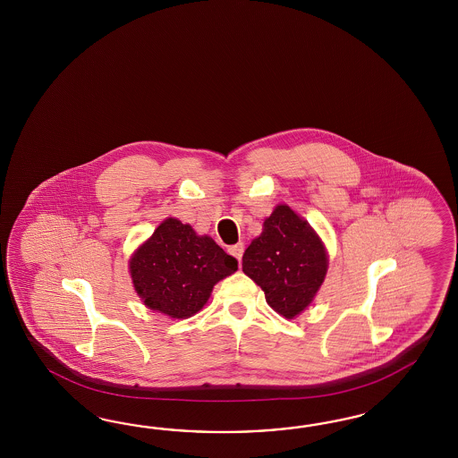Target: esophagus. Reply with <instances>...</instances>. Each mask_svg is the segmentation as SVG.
I'll return each instance as SVG.
<instances>
[{"label": "esophagus", "instance_id": "obj_1", "mask_svg": "<svg viewBox=\"0 0 458 458\" xmlns=\"http://www.w3.org/2000/svg\"><path fill=\"white\" fill-rule=\"evenodd\" d=\"M243 250H245V245L240 242V243H236L233 247H230L228 249V253L232 255V257H235L238 262H242V257H243Z\"/></svg>", "mask_w": 458, "mask_h": 458}]
</instances>
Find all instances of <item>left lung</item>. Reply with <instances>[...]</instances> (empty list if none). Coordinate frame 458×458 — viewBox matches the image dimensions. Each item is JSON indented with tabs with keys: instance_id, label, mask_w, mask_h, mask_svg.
Returning <instances> with one entry per match:
<instances>
[{
	"instance_id": "1",
	"label": "left lung",
	"mask_w": 458,
	"mask_h": 458,
	"mask_svg": "<svg viewBox=\"0 0 458 458\" xmlns=\"http://www.w3.org/2000/svg\"><path fill=\"white\" fill-rule=\"evenodd\" d=\"M242 268L262 287L267 304L293 319L319 291L327 255L309 223L280 205L265 220L262 235L245 250Z\"/></svg>"
}]
</instances>
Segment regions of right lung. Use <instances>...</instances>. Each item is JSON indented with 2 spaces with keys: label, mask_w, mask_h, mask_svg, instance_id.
Here are the masks:
<instances>
[{
  "label": "right lung",
  "mask_w": 458,
  "mask_h": 458,
  "mask_svg": "<svg viewBox=\"0 0 458 458\" xmlns=\"http://www.w3.org/2000/svg\"><path fill=\"white\" fill-rule=\"evenodd\" d=\"M131 276L144 304L174 319H186L207 304L213 285L238 268L209 236H198L176 218L161 223L134 253Z\"/></svg>",
  "instance_id": "add662e5"
}]
</instances>
